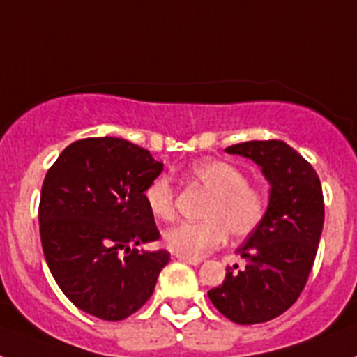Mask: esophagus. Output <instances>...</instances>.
Wrapping results in <instances>:
<instances>
[{"label": "esophagus", "instance_id": "obj_1", "mask_svg": "<svg viewBox=\"0 0 357 357\" xmlns=\"http://www.w3.org/2000/svg\"><path fill=\"white\" fill-rule=\"evenodd\" d=\"M176 259L193 264V266H197V264H200L202 261H204L202 257H198V255H185V254H176Z\"/></svg>", "mask_w": 357, "mask_h": 357}]
</instances>
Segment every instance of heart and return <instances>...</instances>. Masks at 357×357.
<instances>
[{
	"mask_svg": "<svg viewBox=\"0 0 357 357\" xmlns=\"http://www.w3.org/2000/svg\"><path fill=\"white\" fill-rule=\"evenodd\" d=\"M189 181L211 193L202 222H182L164 230L162 241L175 254L202 255L220 247L227 234L245 238L263 223L268 197L263 189L248 184L247 173L225 160L207 159L188 169ZM175 185L159 175L144 188V204L157 220H172L175 214Z\"/></svg>",
	"mask_w": 357,
	"mask_h": 357,
	"instance_id": "1",
	"label": "heart"
}]
</instances>
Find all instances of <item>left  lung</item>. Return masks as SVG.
<instances>
[{"label": "left lung", "mask_w": 357, "mask_h": 357, "mask_svg": "<svg viewBox=\"0 0 357 357\" xmlns=\"http://www.w3.org/2000/svg\"><path fill=\"white\" fill-rule=\"evenodd\" d=\"M225 151L259 166L270 198L263 223L238 248L247 266L229 268L207 295L223 317L252 326L277 318L301 296L324 229V195L313 166L284 141H247Z\"/></svg>", "instance_id": "8db88e82"}]
</instances>
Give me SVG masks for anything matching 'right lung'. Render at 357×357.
<instances>
[{
	"label": "right lung",
	"instance_id": "add662e5",
	"mask_svg": "<svg viewBox=\"0 0 357 357\" xmlns=\"http://www.w3.org/2000/svg\"><path fill=\"white\" fill-rule=\"evenodd\" d=\"M162 162L119 137H87L62 151L46 173L39 204L50 272L78 309L118 321L143 307L169 261L139 250L159 239L144 188Z\"/></svg>",
	"mask_w": 357,
	"mask_h": 357
}]
</instances>
